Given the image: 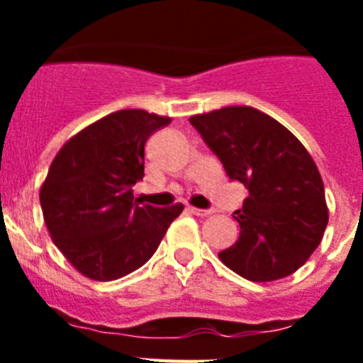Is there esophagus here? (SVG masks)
<instances>
[{
	"label": "esophagus",
	"mask_w": 363,
	"mask_h": 363,
	"mask_svg": "<svg viewBox=\"0 0 363 363\" xmlns=\"http://www.w3.org/2000/svg\"><path fill=\"white\" fill-rule=\"evenodd\" d=\"M189 213L194 214V216H211V214H214L213 209H196V207H187Z\"/></svg>",
	"instance_id": "34e87169"
}]
</instances>
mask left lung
Here are the masks:
<instances>
[{
	"instance_id": "obj_1",
	"label": "left lung",
	"mask_w": 363,
	"mask_h": 363,
	"mask_svg": "<svg viewBox=\"0 0 363 363\" xmlns=\"http://www.w3.org/2000/svg\"><path fill=\"white\" fill-rule=\"evenodd\" d=\"M189 121L227 176L249 191L234 211L240 238L218 255L221 262L251 281L293 274L320 245L329 221L311 154L284 125L252 107H225Z\"/></svg>"
}]
</instances>
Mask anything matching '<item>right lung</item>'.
<instances>
[{
    "label": "right lung",
    "instance_id": "right-lung-1",
    "mask_svg": "<svg viewBox=\"0 0 363 363\" xmlns=\"http://www.w3.org/2000/svg\"><path fill=\"white\" fill-rule=\"evenodd\" d=\"M169 123L140 108L112 112L56 154L41 211L52 242L83 277L111 281L140 269L184 211L142 205L133 192L143 179L147 140Z\"/></svg>",
    "mask_w": 363,
    "mask_h": 363
}]
</instances>
